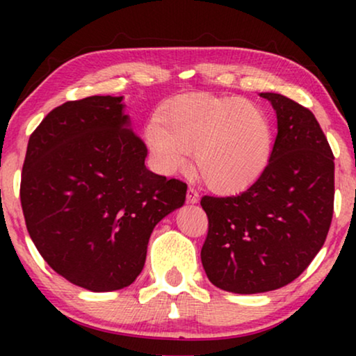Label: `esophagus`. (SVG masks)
<instances>
[{"label":"esophagus","instance_id":"esophagus-1","mask_svg":"<svg viewBox=\"0 0 356 356\" xmlns=\"http://www.w3.org/2000/svg\"><path fill=\"white\" fill-rule=\"evenodd\" d=\"M186 197H188L189 204H197L199 202V193L194 188L188 189V196Z\"/></svg>","mask_w":356,"mask_h":356}]
</instances>
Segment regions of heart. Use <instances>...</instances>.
I'll use <instances>...</instances> for the list:
<instances>
[{
  "label": "heart",
  "instance_id": "heart-1",
  "mask_svg": "<svg viewBox=\"0 0 356 356\" xmlns=\"http://www.w3.org/2000/svg\"><path fill=\"white\" fill-rule=\"evenodd\" d=\"M145 144L165 175L196 172L218 194L250 188L264 173L274 149V124L264 108L241 97L189 94L172 102L145 126Z\"/></svg>",
  "mask_w": 356,
  "mask_h": 356
}]
</instances>
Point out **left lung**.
<instances>
[{
	"label": "left lung",
	"instance_id": "1",
	"mask_svg": "<svg viewBox=\"0 0 356 356\" xmlns=\"http://www.w3.org/2000/svg\"><path fill=\"white\" fill-rule=\"evenodd\" d=\"M261 97L277 115L264 173L238 196L201 199L209 218L204 270L240 295L293 282L323 248L334 213V155L318 120L285 95Z\"/></svg>",
	"mask_w": 356,
	"mask_h": 356
}]
</instances>
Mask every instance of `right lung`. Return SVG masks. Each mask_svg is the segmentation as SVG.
<instances>
[{
    "label": "right lung",
    "mask_w": 356,
    "mask_h": 356,
    "mask_svg": "<svg viewBox=\"0 0 356 356\" xmlns=\"http://www.w3.org/2000/svg\"><path fill=\"white\" fill-rule=\"evenodd\" d=\"M123 97L66 102L33 131L21 204L47 264L90 291L124 289L143 270L154 227L186 199V183L145 167Z\"/></svg>",
    "instance_id": "obj_1"
}]
</instances>
